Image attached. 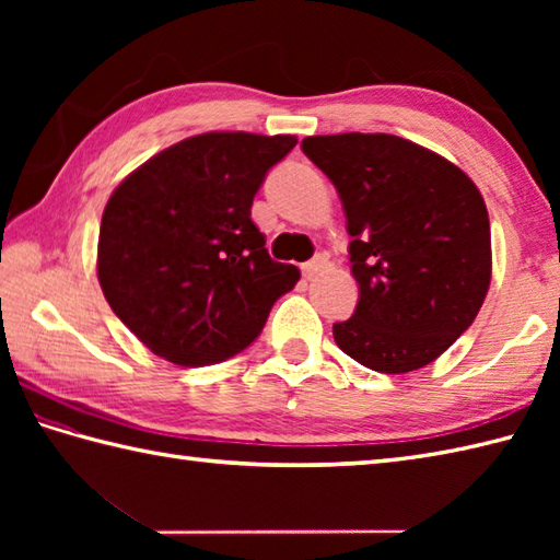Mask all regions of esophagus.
<instances>
[{
  "mask_svg": "<svg viewBox=\"0 0 560 560\" xmlns=\"http://www.w3.org/2000/svg\"><path fill=\"white\" fill-rule=\"evenodd\" d=\"M327 267V257L325 255H317V257H313L311 261H305V265L301 267L303 269V277L305 279H313L317 271H323Z\"/></svg>",
  "mask_w": 560,
  "mask_h": 560,
  "instance_id": "obj_1",
  "label": "esophagus"
}]
</instances>
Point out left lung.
I'll return each mask as SVG.
<instances>
[{"label": "left lung", "mask_w": 560, "mask_h": 560, "mask_svg": "<svg viewBox=\"0 0 560 560\" xmlns=\"http://www.w3.org/2000/svg\"><path fill=\"white\" fill-rule=\"evenodd\" d=\"M303 153L337 187L351 235L355 313L337 347L377 373L419 371L481 311L491 283L483 197L455 163L395 135L305 137Z\"/></svg>", "instance_id": "obj_1"}]
</instances>
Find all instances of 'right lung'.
<instances>
[{
  "mask_svg": "<svg viewBox=\"0 0 560 560\" xmlns=\"http://www.w3.org/2000/svg\"><path fill=\"white\" fill-rule=\"evenodd\" d=\"M295 137L207 132L165 149L110 195L98 281L129 331L197 368L253 343L301 271L273 261L249 207Z\"/></svg>",
  "mask_w": 560,
  "mask_h": 560,
  "instance_id": "obj_1",
  "label": "right lung"
}]
</instances>
